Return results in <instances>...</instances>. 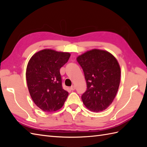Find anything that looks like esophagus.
Returning <instances> with one entry per match:
<instances>
[{
  "mask_svg": "<svg viewBox=\"0 0 147 147\" xmlns=\"http://www.w3.org/2000/svg\"><path fill=\"white\" fill-rule=\"evenodd\" d=\"M71 90H75V86H74V85H72L71 86Z\"/></svg>",
  "mask_w": 147,
  "mask_h": 147,
  "instance_id": "obj_1",
  "label": "esophagus"
}]
</instances>
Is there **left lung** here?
<instances>
[{
    "label": "left lung",
    "mask_w": 147,
    "mask_h": 147,
    "mask_svg": "<svg viewBox=\"0 0 147 147\" xmlns=\"http://www.w3.org/2000/svg\"><path fill=\"white\" fill-rule=\"evenodd\" d=\"M82 67L87 89L82 96L89 110L100 112L113 102L120 83L121 69L117 59L107 51L93 49L77 57Z\"/></svg>",
    "instance_id": "obj_1"
}]
</instances>
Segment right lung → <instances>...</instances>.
Masks as SVG:
<instances>
[{
	"mask_svg": "<svg viewBox=\"0 0 147 147\" xmlns=\"http://www.w3.org/2000/svg\"><path fill=\"white\" fill-rule=\"evenodd\" d=\"M70 55L68 52L44 49L35 53L28 62V88L34 103L43 111H57L66 100L69 93L62 88L60 69Z\"/></svg>",
	"mask_w": 147,
	"mask_h": 147,
	"instance_id": "obj_1",
	"label": "right lung"
}]
</instances>
